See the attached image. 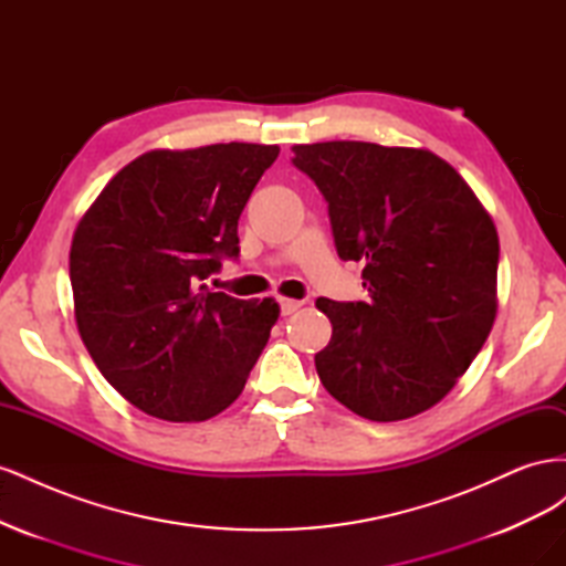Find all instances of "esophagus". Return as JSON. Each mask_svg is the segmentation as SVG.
<instances>
[{"instance_id":"1","label":"esophagus","mask_w":566,"mask_h":566,"mask_svg":"<svg viewBox=\"0 0 566 566\" xmlns=\"http://www.w3.org/2000/svg\"><path fill=\"white\" fill-rule=\"evenodd\" d=\"M279 304H281V314L287 316V314L297 312L304 302L302 300H293V297H279Z\"/></svg>"}]
</instances>
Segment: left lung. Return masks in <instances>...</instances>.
<instances>
[{"mask_svg": "<svg viewBox=\"0 0 566 566\" xmlns=\"http://www.w3.org/2000/svg\"><path fill=\"white\" fill-rule=\"evenodd\" d=\"M293 153L328 202L339 260L366 264L370 295L316 300L333 323L318 378L366 420L413 418L447 397L493 328V219L432 150L323 142Z\"/></svg>", "mask_w": 566, "mask_h": 566, "instance_id": "obj_1", "label": "left lung"}]
</instances>
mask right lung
Instances as JSON below:
<instances>
[{"instance_id": "obj_1", "label": "right lung", "mask_w": 566, "mask_h": 566, "mask_svg": "<svg viewBox=\"0 0 566 566\" xmlns=\"http://www.w3.org/2000/svg\"><path fill=\"white\" fill-rule=\"evenodd\" d=\"M279 146L150 150L106 184L71 245L75 321L101 375L144 413L229 408L279 321L276 300L202 283L238 252V219Z\"/></svg>"}]
</instances>
